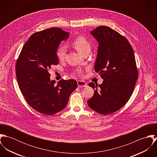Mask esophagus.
I'll return each mask as SVG.
<instances>
[{"label":"esophagus","mask_w":157,"mask_h":157,"mask_svg":"<svg viewBox=\"0 0 157 157\" xmlns=\"http://www.w3.org/2000/svg\"><path fill=\"white\" fill-rule=\"evenodd\" d=\"M77 85L78 88H83L87 86V83L85 81L82 80H79L77 82Z\"/></svg>","instance_id":"1"}]
</instances>
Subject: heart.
Instances as JSON below:
<instances>
[{
	"label": "heart",
	"instance_id": "obj_1",
	"mask_svg": "<svg viewBox=\"0 0 157 157\" xmlns=\"http://www.w3.org/2000/svg\"><path fill=\"white\" fill-rule=\"evenodd\" d=\"M72 46L82 54H84L87 52H90L91 49V45L90 42L83 36H79L77 37L72 42ZM67 48L64 45H61L58 47L56 51V56L57 59L62 61L66 57ZM75 73L78 75H81L83 74V71L80 69L75 70Z\"/></svg>",
	"mask_w": 157,
	"mask_h": 157
}]
</instances>
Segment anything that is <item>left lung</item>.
<instances>
[{
	"label": "left lung",
	"instance_id": "left-lung-1",
	"mask_svg": "<svg viewBox=\"0 0 157 157\" xmlns=\"http://www.w3.org/2000/svg\"><path fill=\"white\" fill-rule=\"evenodd\" d=\"M90 34L98 43L94 70L104 80L98 85L89 83L95 90L88 105L100 114H110L132 94L138 74L134 50L124 36L108 26H98Z\"/></svg>",
	"mask_w": 157,
	"mask_h": 157
}]
</instances>
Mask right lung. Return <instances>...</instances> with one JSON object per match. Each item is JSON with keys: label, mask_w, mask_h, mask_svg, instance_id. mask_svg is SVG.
<instances>
[{"label": "right lung", "mask_w": 157, "mask_h": 157, "mask_svg": "<svg viewBox=\"0 0 157 157\" xmlns=\"http://www.w3.org/2000/svg\"><path fill=\"white\" fill-rule=\"evenodd\" d=\"M69 33L60 28L37 32L24 44L16 65L19 88L28 105L37 112L51 115L63 110L71 92L77 88L76 80L62 79L55 85L48 70L59 63L56 51Z\"/></svg>", "instance_id": "right-lung-1"}]
</instances>
